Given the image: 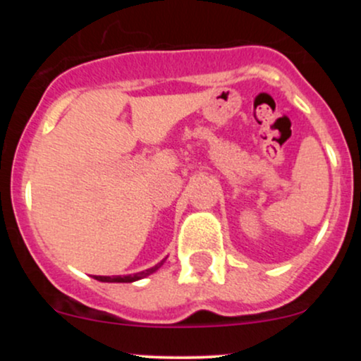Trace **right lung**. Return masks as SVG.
<instances>
[{
  "mask_svg": "<svg viewBox=\"0 0 361 361\" xmlns=\"http://www.w3.org/2000/svg\"><path fill=\"white\" fill-rule=\"evenodd\" d=\"M166 259V258H164ZM164 259L161 261V263H157L156 267L149 268V270H144L140 273H134V275H126V276H93V279L100 280V281H110V283H132V281H137L140 279H146L147 275H151V273H154L156 270H159L161 264L164 263Z\"/></svg>",
  "mask_w": 361,
  "mask_h": 361,
  "instance_id": "add662e5",
  "label": "right lung"
}]
</instances>
